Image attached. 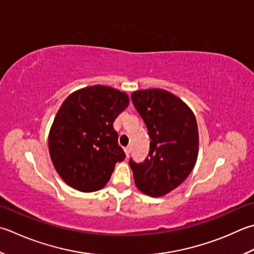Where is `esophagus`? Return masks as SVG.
<instances>
[{"label": "esophagus", "instance_id": "esophagus-1", "mask_svg": "<svg viewBox=\"0 0 254 254\" xmlns=\"http://www.w3.org/2000/svg\"><path fill=\"white\" fill-rule=\"evenodd\" d=\"M124 152H126L127 157H128V155H130V153H131V147H130V146L124 147Z\"/></svg>", "mask_w": 254, "mask_h": 254}]
</instances>
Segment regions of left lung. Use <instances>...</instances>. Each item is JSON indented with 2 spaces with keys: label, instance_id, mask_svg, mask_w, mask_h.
Returning a JSON list of instances; mask_svg holds the SVG:
<instances>
[{
  "label": "left lung",
  "instance_id": "left-lung-1",
  "mask_svg": "<svg viewBox=\"0 0 254 254\" xmlns=\"http://www.w3.org/2000/svg\"><path fill=\"white\" fill-rule=\"evenodd\" d=\"M132 102L151 137L142 163L130 158L134 182L152 197L166 195L186 180L198 155V127L191 110L181 99L162 89L138 90Z\"/></svg>",
  "mask_w": 254,
  "mask_h": 254
}]
</instances>
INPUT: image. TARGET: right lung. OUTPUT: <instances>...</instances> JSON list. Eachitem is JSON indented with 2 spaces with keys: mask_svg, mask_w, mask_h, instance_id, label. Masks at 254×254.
Segmentation results:
<instances>
[{
  "mask_svg": "<svg viewBox=\"0 0 254 254\" xmlns=\"http://www.w3.org/2000/svg\"><path fill=\"white\" fill-rule=\"evenodd\" d=\"M127 106V93L99 84L80 89L63 102L48 146L55 168L69 186L94 191L110 180L116 163L126 158L113 122Z\"/></svg>",
  "mask_w": 254,
  "mask_h": 254,
  "instance_id": "add662e5",
  "label": "right lung"
}]
</instances>
